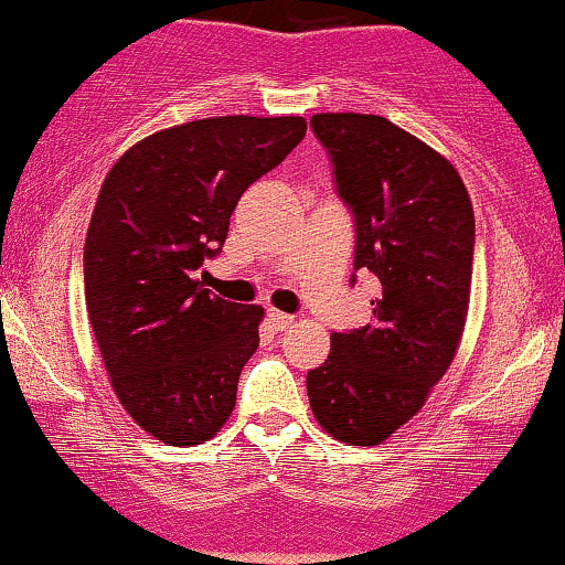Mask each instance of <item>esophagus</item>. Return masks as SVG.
Returning a JSON list of instances; mask_svg holds the SVG:
<instances>
[{
	"label": "esophagus",
	"mask_w": 565,
	"mask_h": 565,
	"mask_svg": "<svg viewBox=\"0 0 565 565\" xmlns=\"http://www.w3.org/2000/svg\"><path fill=\"white\" fill-rule=\"evenodd\" d=\"M292 321H296V319H292V316H290V313L275 311V308H273V311H267V323H269V327H273L275 331H285V329H288V327H290V323H292Z\"/></svg>",
	"instance_id": "esophagus-1"
}]
</instances>
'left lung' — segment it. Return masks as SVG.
Returning a JSON list of instances; mask_svg holds the SVG:
<instances>
[{
  "label": "left lung",
  "instance_id": "8db88e82",
  "mask_svg": "<svg viewBox=\"0 0 565 565\" xmlns=\"http://www.w3.org/2000/svg\"><path fill=\"white\" fill-rule=\"evenodd\" d=\"M311 128L354 215V273H373L381 292L370 323L331 334L329 358L306 375L308 401L331 437L377 445L419 412L458 352L473 205L450 161L381 115L321 113Z\"/></svg>",
  "mask_w": 565,
  "mask_h": 565
}]
</instances>
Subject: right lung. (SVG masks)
<instances>
[{
	"instance_id": "1",
	"label": "right lung",
	"mask_w": 565,
	"mask_h": 565,
	"mask_svg": "<svg viewBox=\"0 0 565 565\" xmlns=\"http://www.w3.org/2000/svg\"><path fill=\"white\" fill-rule=\"evenodd\" d=\"M306 136V120H192L115 161L84 244L87 313L115 396L167 445H200L236 406L259 347V306L231 303L198 280L221 254L246 188Z\"/></svg>"
}]
</instances>
